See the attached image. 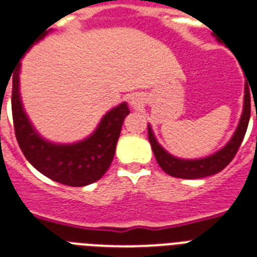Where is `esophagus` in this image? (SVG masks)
Returning <instances> with one entry per match:
<instances>
[{"label":"esophagus","instance_id":"obj_1","mask_svg":"<svg viewBox=\"0 0 257 257\" xmlns=\"http://www.w3.org/2000/svg\"><path fill=\"white\" fill-rule=\"evenodd\" d=\"M130 103H131V106L138 107L139 104H141V97H139V96H133L130 99Z\"/></svg>","mask_w":257,"mask_h":257}]
</instances>
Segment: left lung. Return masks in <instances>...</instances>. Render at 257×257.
<instances>
[{"label": "left lung", "mask_w": 257, "mask_h": 257, "mask_svg": "<svg viewBox=\"0 0 257 257\" xmlns=\"http://www.w3.org/2000/svg\"><path fill=\"white\" fill-rule=\"evenodd\" d=\"M250 116V96L249 91L245 87V95H244V110H242L241 119L238 123L237 130L233 134L232 139L226 146H224L220 151L214 153L213 156L206 157L202 160H181L169 154L168 151L162 149L160 143L157 142L156 137L151 131V127H147L149 130V141H150L151 149L156 156V160L161 169L169 176L177 177V178H186V180H194V178H202V177L213 176L216 173L221 172L222 169L229 165V162L234 158L238 147L241 145L244 135H245L248 122Z\"/></svg>", "instance_id": "8db88e82"}]
</instances>
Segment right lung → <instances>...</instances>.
I'll return each instance as SVG.
<instances>
[{"label":"right lung","instance_id":"1","mask_svg":"<svg viewBox=\"0 0 257 257\" xmlns=\"http://www.w3.org/2000/svg\"><path fill=\"white\" fill-rule=\"evenodd\" d=\"M47 33L45 31L37 36L33 44ZM20 65L13 75L12 114L16 138L25 158L44 176L67 186H85L100 180L114 160L123 120L130 114L126 103L108 111L93 134L84 141L72 145L48 142L36 133L23 108L19 89Z\"/></svg>","mask_w":257,"mask_h":257}]
</instances>
